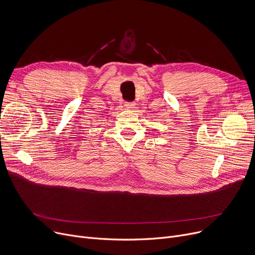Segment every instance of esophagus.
<instances>
[{
  "label": "esophagus",
  "instance_id": "1",
  "mask_svg": "<svg viewBox=\"0 0 255 255\" xmlns=\"http://www.w3.org/2000/svg\"><path fill=\"white\" fill-rule=\"evenodd\" d=\"M124 105L126 106V109H128V110H132L133 107L135 106V103H134V102H131V101H125Z\"/></svg>",
  "mask_w": 255,
  "mask_h": 255
}]
</instances>
